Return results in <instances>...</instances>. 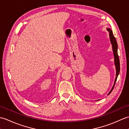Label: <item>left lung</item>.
Returning a JSON list of instances; mask_svg holds the SVG:
<instances>
[{
	"instance_id": "1",
	"label": "left lung",
	"mask_w": 129,
	"mask_h": 129,
	"mask_svg": "<svg viewBox=\"0 0 129 129\" xmlns=\"http://www.w3.org/2000/svg\"><path fill=\"white\" fill-rule=\"evenodd\" d=\"M107 30L108 31L109 33V37H110V42L111 43L112 45V48H113V53H114V62H115V68H116V77L115 79V81H114V85L112 87L111 90H110V91L109 92L108 95H109L111 92V91H113V90L114 87L115 85L116 81L117 80V76H118L119 73H120V60H119V57L118 56V54H117V42L115 38L114 37L113 33V31L111 30L109 28H107Z\"/></svg>"
}]
</instances>
